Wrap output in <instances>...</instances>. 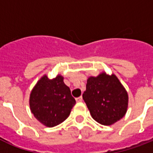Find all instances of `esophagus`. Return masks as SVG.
<instances>
[{"mask_svg": "<svg viewBox=\"0 0 153 153\" xmlns=\"http://www.w3.org/2000/svg\"><path fill=\"white\" fill-rule=\"evenodd\" d=\"M75 100H76V102H82V97H81V96H80V97H79V98H75Z\"/></svg>", "mask_w": 153, "mask_h": 153, "instance_id": "esophagus-1", "label": "esophagus"}]
</instances>
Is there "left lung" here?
Returning a JSON list of instances; mask_svg holds the SVG:
<instances>
[{
    "label": "left lung",
    "mask_w": 153,
    "mask_h": 153,
    "mask_svg": "<svg viewBox=\"0 0 153 153\" xmlns=\"http://www.w3.org/2000/svg\"><path fill=\"white\" fill-rule=\"evenodd\" d=\"M82 98L92 117L104 126L119 121L127 111L128 94L114 74L90 77Z\"/></svg>",
    "instance_id": "left-lung-1"
}]
</instances>
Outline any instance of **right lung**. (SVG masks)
Masks as SVG:
<instances>
[{"label": "right lung", "mask_w": 153, "mask_h": 153, "mask_svg": "<svg viewBox=\"0 0 153 153\" xmlns=\"http://www.w3.org/2000/svg\"><path fill=\"white\" fill-rule=\"evenodd\" d=\"M29 103L31 111L38 121L48 127H54L69 117L75 99L62 76L49 79L45 75L32 90Z\"/></svg>", "instance_id": "add662e5"}]
</instances>
